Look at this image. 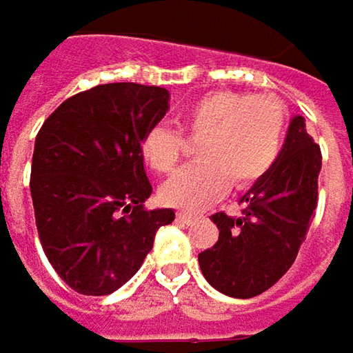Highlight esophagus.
Instances as JSON below:
<instances>
[{
  "instance_id": "esophagus-1",
  "label": "esophagus",
  "mask_w": 353,
  "mask_h": 353,
  "mask_svg": "<svg viewBox=\"0 0 353 353\" xmlns=\"http://www.w3.org/2000/svg\"><path fill=\"white\" fill-rule=\"evenodd\" d=\"M176 217H179V221H183V223H193V221H197L199 217H203L201 213H191V211H179L176 213Z\"/></svg>"
}]
</instances>
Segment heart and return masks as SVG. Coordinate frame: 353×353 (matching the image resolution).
Returning <instances> with one entry per match:
<instances>
[{"mask_svg": "<svg viewBox=\"0 0 353 353\" xmlns=\"http://www.w3.org/2000/svg\"><path fill=\"white\" fill-rule=\"evenodd\" d=\"M183 130L201 138V162L181 170L162 187V199L181 209H199L221 197L230 183L250 187L276 164L287 136V105L274 95H245L242 91H209L179 113ZM185 140L179 132L158 123L142 140L148 166L170 174L179 166Z\"/></svg>", "mask_w": 353, "mask_h": 353, "instance_id": "b5f03b06", "label": "heart"}]
</instances>
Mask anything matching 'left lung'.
Instances as JSON below:
<instances>
[{
    "instance_id": "left-lung-1",
    "label": "left lung",
    "mask_w": 353,
    "mask_h": 353,
    "mask_svg": "<svg viewBox=\"0 0 353 353\" xmlns=\"http://www.w3.org/2000/svg\"><path fill=\"white\" fill-rule=\"evenodd\" d=\"M319 172L321 150L307 134L305 117L296 115L276 164L240 201L242 215H211L219 238L199 254L211 287L228 296L252 299L283 279L309 232Z\"/></svg>"
}]
</instances>
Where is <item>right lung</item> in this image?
<instances>
[{
    "label": "right lung",
    "instance_id": "obj_1",
    "mask_svg": "<svg viewBox=\"0 0 353 353\" xmlns=\"http://www.w3.org/2000/svg\"><path fill=\"white\" fill-rule=\"evenodd\" d=\"M154 85L108 83L63 101L42 123L30 193L38 238L52 268L81 294L123 287L152 250L172 209L148 211L152 185L142 140L168 111Z\"/></svg>",
    "mask_w": 353,
    "mask_h": 353
}]
</instances>
